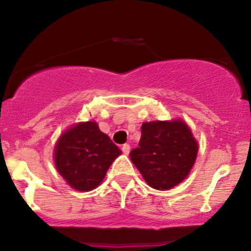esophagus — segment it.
<instances>
[{"mask_svg":"<svg viewBox=\"0 0 251 251\" xmlns=\"http://www.w3.org/2000/svg\"><path fill=\"white\" fill-rule=\"evenodd\" d=\"M122 150H123L124 153H125V154H128V153H129V151H131V146H129V144H124L123 148H122Z\"/></svg>","mask_w":251,"mask_h":251,"instance_id":"1","label":"esophagus"}]
</instances>
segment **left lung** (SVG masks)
<instances>
[{
  "instance_id": "1",
  "label": "left lung",
  "mask_w": 251,
  "mask_h": 251,
  "mask_svg": "<svg viewBox=\"0 0 251 251\" xmlns=\"http://www.w3.org/2000/svg\"><path fill=\"white\" fill-rule=\"evenodd\" d=\"M198 144L183 120L151 122L142 125L139 146L129 157L151 188L170 190L191 171Z\"/></svg>"
}]
</instances>
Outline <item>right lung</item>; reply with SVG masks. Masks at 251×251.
<instances>
[{
  "label": "right lung",
  "instance_id": "1",
  "mask_svg": "<svg viewBox=\"0 0 251 251\" xmlns=\"http://www.w3.org/2000/svg\"><path fill=\"white\" fill-rule=\"evenodd\" d=\"M122 151L96 122L79 123L63 132L54 149L55 166L77 191L96 189Z\"/></svg>",
  "mask_w": 251,
  "mask_h": 251
}]
</instances>
